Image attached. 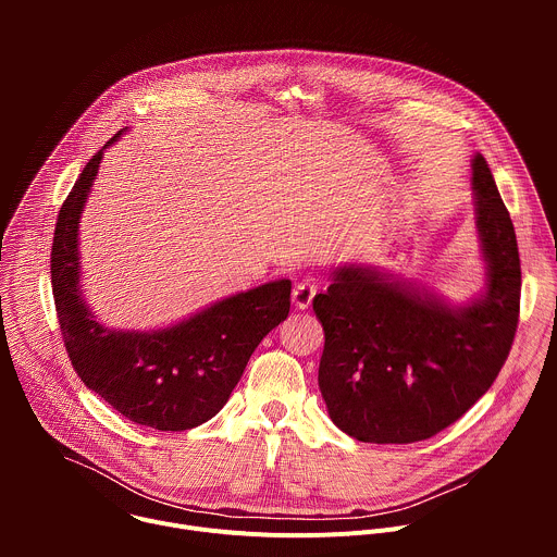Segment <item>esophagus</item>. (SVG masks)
Segmentation results:
<instances>
[{"label":"esophagus","mask_w":557,"mask_h":557,"mask_svg":"<svg viewBox=\"0 0 557 557\" xmlns=\"http://www.w3.org/2000/svg\"><path fill=\"white\" fill-rule=\"evenodd\" d=\"M314 293H317V282H314V280L306 277V280H301V282H297L295 288H293V301H295V306H297V308H308V306L312 304Z\"/></svg>","instance_id":"34e87169"}]
</instances>
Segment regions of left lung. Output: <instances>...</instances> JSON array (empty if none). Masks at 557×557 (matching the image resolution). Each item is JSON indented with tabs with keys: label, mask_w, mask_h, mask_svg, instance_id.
<instances>
[{
	"label": "left lung",
	"mask_w": 557,
	"mask_h": 557,
	"mask_svg": "<svg viewBox=\"0 0 557 557\" xmlns=\"http://www.w3.org/2000/svg\"><path fill=\"white\" fill-rule=\"evenodd\" d=\"M471 170L485 297L451 310L348 267L312 299L326 335L317 381L333 423L357 441L432 438L481 399L509 357L522 286L516 231L481 153Z\"/></svg>",
	"instance_id": "8db88e82"
}]
</instances>
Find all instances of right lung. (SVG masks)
<instances>
[{"instance_id":"obj_1","label":"right lung","mask_w":557,"mask_h":557,"mask_svg":"<svg viewBox=\"0 0 557 557\" xmlns=\"http://www.w3.org/2000/svg\"><path fill=\"white\" fill-rule=\"evenodd\" d=\"M103 149L76 178L54 226L50 277L63 346L82 381L125 419L163 432L191 430L222 410L258 344L286 320L290 282L237 293L165 331L103 329L78 293L76 247L78 215Z\"/></svg>"}]
</instances>
